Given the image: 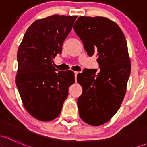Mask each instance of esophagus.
<instances>
[{"label": "esophagus", "mask_w": 147, "mask_h": 147, "mask_svg": "<svg viewBox=\"0 0 147 147\" xmlns=\"http://www.w3.org/2000/svg\"><path fill=\"white\" fill-rule=\"evenodd\" d=\"M74 74H75V80H77V75H78V72H74Z\"/></svg>", "instance_id": "1"}]
</instances>
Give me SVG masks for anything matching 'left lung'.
Wrapping results in <instances>:
<instances>
[{
  "mask_svg": "<svg viewBox=\"0 0 147 147\" xmlns=\"http://www.w3.org/2000/svg\"><path fill=\"white\" fill-rule=\"evenodd\" d=\"M74 30L87 55H97L100 69H84L78 75L82 87L79 115L87 124L101 125L117 113L125 95L131 72L127 40L119 26L107 18L81 16Z\"/></svg>",
  "mask_w": 147,
  "mask_h": 147,
  "instance_id": "8db88e82",
  "label": "left lung"
}]
</instances>
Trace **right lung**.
Instances as JSON below:
<instances>
[{
    "instance_id": "right-lung-1",
    "label": "right lung",
    "mask_w": 147,
    "mask_h": 147,
    "mask_svg": "<svg viewBox=\"0 0 147 147\" xmlns=\"http://www.w3.org/2000/svg\"><path fill=\"white\" fill-rule=\"evenodd\" d=\"M77 17L54 15L36 20L19 46L16 86L26 110L40 121L60 115L68 88L75 82L72 71L57 70L52 63L62 53Z\"/></svg>"
}]
</instances>
